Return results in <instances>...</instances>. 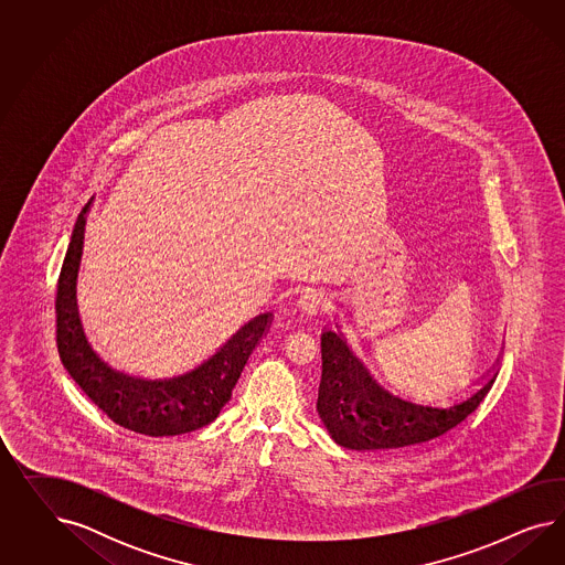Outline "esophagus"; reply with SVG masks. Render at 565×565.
<instances>
[{"instance_id": "1", "label": "esophagus", "mask_w": 565, "mask_h": 565, "mask_svg": "<svg viewBox=\"0 0 565 565\" xmlns=\"http://www.w3.org/2000/svg\"><path fill=\"white\" fill-rule=\"evenodd\" d=\"M327 294L319 288H305L298 296V308L307 315H317L321 308L326 307Z\"/></svg>"}]
</instances>
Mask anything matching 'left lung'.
Instances as JSON below:
<instances>
[{"label": "left lung", "instance_id": "left-lung-1", "mask_svg": "<svg viewBox=\"0 0 565 565\" xmlns=\"http://www.w3.org/2000/svg\"><path fill=\"white\" fill-rule=\"evenodd\" d=\"M323 375L317 412L335 444L348 449H399L437 439L477 411L495 375L454 408H425L387 394L348 350L342 338H321Z\"/></svg>", "mask_w": 565, "mask_h": 565}]
</instances>
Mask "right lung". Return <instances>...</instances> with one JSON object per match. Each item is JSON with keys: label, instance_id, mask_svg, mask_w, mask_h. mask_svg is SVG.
Returning a JSON list of instances; mask_svg holds the SVG:
<instances>
[{"label": "right lung", "instance_id": "add662e5", "mask_svg": "<svg viewBox=\"0 0 565 565\" xmlns=\"http://www.w3.org/2000/svg\"><path fill=\"white\" fill-rule=\"evenodd\" d=\"M81 211L55 294V342L62 364L90 402L116 425L149 437H170L203 428L230 402L239 373L267 331L271 315H258L192 373L170 381L121 375L93 354L76 315V275L83 255L85 213Z\"/></svg>", "mask_w": 565, "mask_h": 565}]
</instances>
